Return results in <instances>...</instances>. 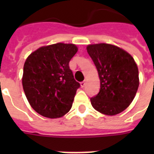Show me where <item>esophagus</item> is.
Listing matches in <instances>:
<instances>
[{
	"label": "esophagus",
	"instance_id": "obj_1",
	"mask_svg": "<svg viewBox=\"0 0 154 154\" xmlns=\"http://www.w3.org/2000/svg\"><path fill=\"white\" fill-rule=\"evenodd\" d=\"M85 85V81H83V82H81V86L84 87Z\"/></svg>",
	"mask_w": 154,
	"mask_h": 154
}]
</instances>
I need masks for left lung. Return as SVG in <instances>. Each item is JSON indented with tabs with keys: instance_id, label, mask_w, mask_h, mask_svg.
<instances>
[{
	"instance_id": "left-lung-1",
	"label": "left lung",
	"mask_w": 154,
	"mask_h": 154,
	"mask_svg": "<svg viewBox=\"0 0 154 154\" xmlns=\"http://www.w3.org/2000/svg\"><path fill=\"white\" fill-rule=\"evenodd\" d=\"M86 49L101 84L97 95L90 98L92 106L105 115L118 114L131 104L137 94V65L129 53L112 45H89Z\"/></svg>"
}]
</instances>
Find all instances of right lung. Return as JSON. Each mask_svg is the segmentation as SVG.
Segmentation results:
<instances>
[{"instance_id": "right-lung-1", "label": "right lung", "mask_w": 154, "mask_h": 154, "mask_svg": "<svg viewBox=\"0 0 154 154\" xmlns=\"http://www.w3.org/2000/svg\"><path fill=\"white\" fill-rule=\"evenodd\" d=\"M77 49L73 44L57 43L41 47L25 60L24 92L31 107L43 117H63L72 107L80 84L69 63Z\"/></svg>"}]
</instances>
